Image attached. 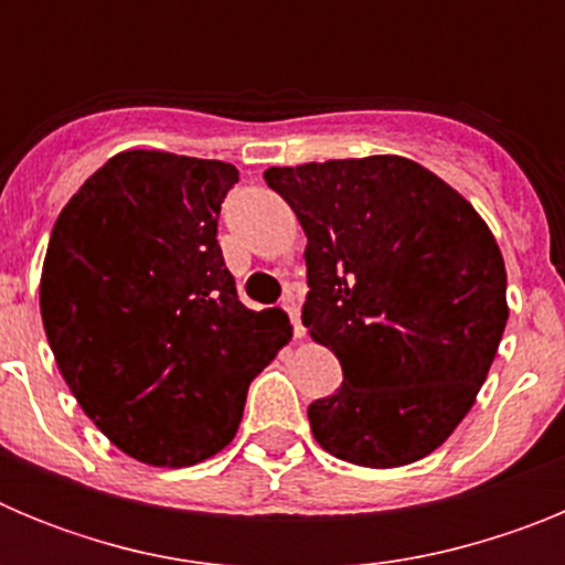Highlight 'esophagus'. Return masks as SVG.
I'll return each mask as SVG.
<instances>
[{"instance_id":"1","label":"esophagus","mask_w":565,"mask_h":565,"mask_svg":"<svg viewBox=\"0 0 565 565\" xmlns=\"http://www.w3.org/2000/svg\"><path fill=\"white\" fill-rule=\"evenodd\" d=\"M282 308H286L288 319H291L294 337H297V339L306 337V328H302V319H299V306H297V299H294V297H286V299H282Z\"/></svg>"}]
</instances>
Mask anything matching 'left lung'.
Instances as JSON below:
<instances>
[{"label":"left lung","instance_id":"obj_1","mask_svg":"<svg viewBox=\"0 0 565 565\" xmlns=\"http://www.w3.org/2000/svg\"><path fill=\"white\" fill-rule=\"evenodd\" d=\"M306 232L302 326L342 364L308 407L319 447L391 469L452 436L509 319L495 234L450 183L402 154L271 167Z\"/></svg>","mask_w":565,"mask_h":565}]
</instances>
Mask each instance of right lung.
<instances>
[{
    "label": "right lung",
    "instance_id": "1",
    "mask_svg": "<svg viewBox=\"0 0 565 565\" xmlns=\"http://www.w3.org/2000/svg\"><path fill=\"white\" fill-rule=\"evenodd\" d=\"M237 169L127 149L58 214L39 306L58 371L121 452L181 469L234 438L252 379L291 339L237 299L217 214Z\"/></svg>",
    "mask_w": 565,
    "mask_h": 565
}]
</instances>
